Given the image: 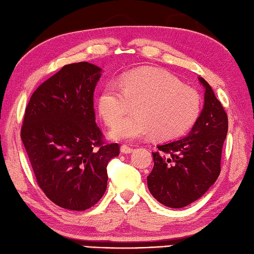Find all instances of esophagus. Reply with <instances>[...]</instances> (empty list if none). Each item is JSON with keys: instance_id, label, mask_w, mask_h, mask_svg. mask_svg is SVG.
I'll return each instance as SVG.
<instances>
[{"instance_id": "esophagus-1", "label": "esophagus", "mask_w": 254, "mask_h": 254, "mask_svg": "<svg viewBox=\"0 0 254 254\" xmlns=\"http://www.w3.org/2000/svg\"><path fill=\"white\" fill-rule=\"evenodd\" d=\"M121 151L123 152V154H130V152L133 151V149L129 146H127V145H123L121 147Z\"/></svg>"}]
</instances>
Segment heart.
Here are the masks:
<instances>
[{"label":"heart","instance_id":"b5f03b06","mask_svg":"<svg viewBox=\"0 0 254 254\" xmlns=\"http://www.w3.org/2000/svg\"><path fill=\"white\" fill-rule=\"evenodd\" d=\"M135 103L131 118L120 121L130 104ZM201 109L197 90L181 84L168 71L140 68L119 76L104 86L98 111L114 139L137 140L154 133L159 140L180 137L193 125Z\"/></svg>","mask_w":254,"mask_h":254}]
</instances>
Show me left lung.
<instances>
[{
    "label": "left lung",
    "instance_id": "8db88e82",
    "mask_svg": "<svg viewBox=\"0 0 254 254\" xmlns=\"http://www.w3.org/2000/svg\"><path fill=\"white\" fill-rule=\"evenodd\" d=\"M204 92L200 116L187 137L157 146L148 189L160 203L183 208L211 187L221 171V154L228 132V116L210 86L199 77Z\"/></svg>",
    "mask_w": 254,
    "mask_h": 254
}]
</instances>
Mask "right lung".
<instances>
[{"instance_id":"1","label":"right lung","mask_w":254,"mask_h":254,"mask_svg":"<svg viewBox=\"0 0 254 254\" xmlns=\"http://www.w3.org/2000/svg\"><path fill=\"white\" fill-rule=\"evenodd\" d=\"M102 68L80 62L63 66L30 98L21 138L37 185L60 207L83 211L107 188V165L118 143H105L96 125L94 92Z\"/></svg>"}]
</instances>
